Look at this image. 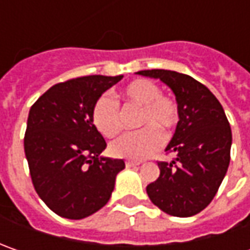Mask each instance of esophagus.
<instances>
[{
    "label": "esophagus",
    "mask_w": 250,
    "mask_h": 250,
    "mask_svg": "<svg viewBox=\"0 0 250 250\" xmlns=\"http://www.w3.org/2000/svg\"><path fill=\"white\" fill-rule=\"evenodd\" d=\"M125 164H126V167H136V166H139L140 161H132V160H128V161H125Z\"/></svg>",
    "instance_id": "esophagus-1"
}]
</instances>
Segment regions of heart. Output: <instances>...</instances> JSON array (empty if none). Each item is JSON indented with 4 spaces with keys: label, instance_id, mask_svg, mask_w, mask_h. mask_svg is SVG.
Masks as SVG:
<instances>
[{
    "label": "heart",
    "instance_id": "obj_1",
    "mask_svg": "<svg viewBox=\"0 0 250 250\" xmlns=\"http://www.w3.org/2000/svg\"><path fill=\"white\" fill-rule=\"evenodd\" d=\"M121 97L126 104L140 107L138 125L146 128L114 140L110 146L111 153L124 159H146L163 146L164 136L159 129L171 130L177 125V101L163 96L159 86L147 79L128 83L121 91ZM91 121L103 136H117L122 128L117 101L108 94H101L93 104Z\"/></svg>",
    "mask_w": 250,
    "mask_h": 250
}]
</instances>
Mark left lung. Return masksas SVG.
I'll use <instances>...</instances> for the list:
<instances>
[{
    "instance_id": "8db88e82",
    "label": "left lung",
    "mask_w": 250,
    "mask_h": 250,
    "mask_svg": "<svg viewBox=\"0 0 250 250\" xmlns=\"http://www.w3.org/2000/svg\"><path fill=\"white\" fill-rule=\"evenodd\" d=\"M138 75L160 79L178 104L175 132L166 151L172 161H160V177L147 185L153 205L175 217H190L206 208L226 177L232 133L223 105L205 84L175 71L151 69Z\"/></svg>"
}]
</instances>
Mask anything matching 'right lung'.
<instances>
[{
	"mask_svg": "<svg viewBox=\"0 0 250 250\" xmlns=\"http://www.w3.org/2000/svg\"><path fill=\"white\" fill-rule=\"evenodd\" d=\"M124 78L91 75L54 84L32 105L24 154L37 195L55 214L81 220L107 205L124 160L101 156L107 143L91 121L94 101Z\"/></svg>",
	"mask_w": 250,
	"mask_h": 250,
	"instance_id": "1",
	"label": "right lung"
}]
</instances>
